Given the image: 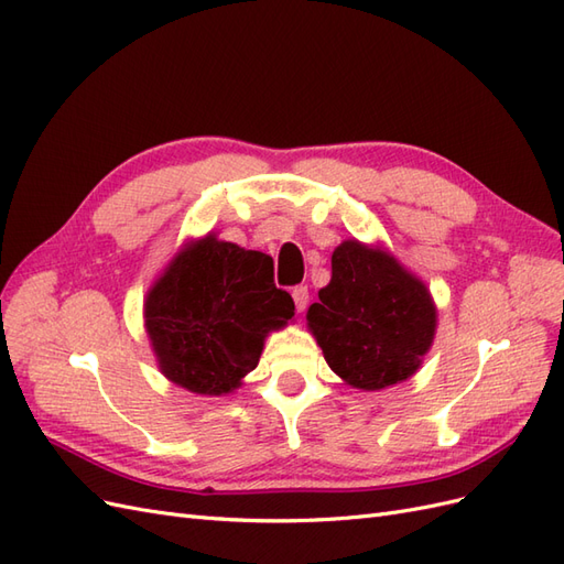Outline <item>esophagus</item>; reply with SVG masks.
Listing matches in <instances>:
<instances>
[{
  "label": "esophagus",
  "mask_w": 564,
  "mask_h": 564,
  "mask_svg": "<svg viewBox=\"0 0 564 564\" xmlns=\"http://www.w3.org/2000/svg\"><path fill=\"white\" fill-rule=\"evenodd\" d=\"M292 299H294V305H296V311L299 313H303L305 311V305H308V286H294V292H292Z\"/></svg>",
  "instance_id": "esophagus-1"
}]
</instances>
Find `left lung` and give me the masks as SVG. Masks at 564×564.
Here are the masks:
<instances>
[{
  "instance_id": "8db88e82",
  "label": "left lung",
  "mask_w": 564,
  "mask_h": 564,
  "mask_svg": "<svg viewBox=\"0 0 564 564\" xmlns=\"http://www.w3.org/2000/svg\"><path fill=\"white\" fill-rule=\"evenodd\" d=\"M308 308V329L336 377L357 390L412 379L429 355L437 308L431 289L381 245L340 242L332 280Z\"/></svg>"
}]
</instances>
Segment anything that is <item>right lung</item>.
I'll return each mask as SVG.
<instances>
[{
	"instance_id": "right-lung-1",
	"label": "right lung",
	"mask_w": 564,
	"mask_h": 564,
	"mask_svg": "<svg viewBox=\"0 0 564 564\" xmlns=\"http://www.w3.org/2000/svg\"><path fill=\"white\" fill-rule=\"evenodd\" d=\"M145 332L164 377L195 395H228L261 360L265 336L294 317L272 282L268 253L207 232L187 240L143 303Z\"/></svg>"
}]
</instances>
